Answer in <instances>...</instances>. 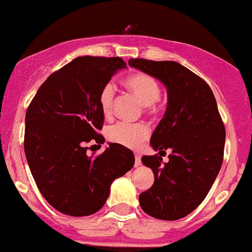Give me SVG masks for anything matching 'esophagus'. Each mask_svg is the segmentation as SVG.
<instances>
[{"mask_svg": "<svg viewBox=\"0 0 252 252\" xmlns=\"http://www.w3.org/2000/svg\"><path fill=\"white\" fill-rule=\"evenodd\" d=\"M139 165H141V156H139V155H135L134 166H135V167H138Z\"/></svg>", "mask_w": 252, "mask_h": 252, "instance_id": "1", "label": "esophagus"}]
</instances>
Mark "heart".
Here are the masks:
<instances>
[{
    "label": "heart",
    "mask_w": 252,
    "mask_h": 252,
    "mask_svg": "<svg viewBox=\"0 0 252 252\" xmlns=\"http://www.w3.org/2000/svg\"><path fill=\"white\" fill-rule=\"evenodd\" d=\"M126 87L138 97L139 101L147 108L151 113L157 111V100L161 95V87L158 81L151 74L134 73L126 80ZM115 87L113 84L102 86L99 94V105L105 117H110L113 113ZM150 135V128L143 123L132 124L126 122H118L106 129V138L113 143L120 144L124 147L137 148L146 141Z\"/></svg>",
    "instance_id": "1"
}]
</instances>
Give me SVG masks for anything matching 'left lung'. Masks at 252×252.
<instances>
[{"label":"left lung","instance_id":"obj_1","mask_svg":"<svg viewBox=\"0 0 252 252\" xmlns=\"http://www.w3.org/2000/svg\"><path fill=\"white\" fill-rule=\"evenodd\" d=\"M167 90V109L151 137L158 154L170 149L163 164L158 155L143 156L155 183L139 195V204L157 220H176L191 213L207 196L223 162L226 129L217 101L203 78L174 61L129 60Z\"/></svg>","mask_w":252,"mask_h":252}]
</instances>
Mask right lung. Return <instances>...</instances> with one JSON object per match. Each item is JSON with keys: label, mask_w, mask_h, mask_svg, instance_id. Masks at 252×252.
I'll return each mask as SVG.
<instances>
[{"label": "right lung", "mask_w": 252, "mask_h": 252, "mask_svg": "<svg viewBox=\"0 0 252 252\" xmlns=\"http://www.w3.org/2000/svg\"><path fill=\"white\" fill-rule=\"evenodd\" d=\"M126 63L119 57H78L39 87L25 115L24 148L41 195L57 211L73 217L101 209L115 179L134 165V155L117 143L99 156L86 144H102L104 114L99 94ZM101 147V146H100Z\"/></svg>", "instance_id": "right-lung-1"}]
</instances>
